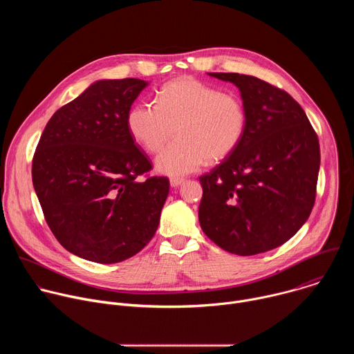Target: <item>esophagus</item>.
<instances>
[{
    "label": "esophagus",
    "instance_id": "34e87169",
    "mask_svg": "<svg viewBox=\"0 0 354 354\" xmlns=\"http://www.w3.org/2000/svg\"><path fill=\"white\" fill-rule=\"evenodd\" d=\"M182 182H183L182 178H171V180H169V183H171L172 187H178Z\"/></svg>",
    "mask_w": 354,
    "mask_h": 354
}]
</instances>
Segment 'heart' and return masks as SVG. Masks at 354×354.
I'll list each match as a JSON object with an SVG mask.
<instances>
[{
	"label": "heart",
	"mask_w": 354,
	"mask_h": 354,
	"mask_svg": "<svg viewBox=\"0 0 354 354\" xmlns=\"http://www.w3.org/2000/svg\"><path fill=\"white\" fill-rule=\"evenodd\" d=\"M127 127L133 138L151 154H156L161 174L183 176L197 171L207 160L220 162L241 144L248 112L243 100L230 92L185 77L162 86L157 104L141 102L131 108Z\"/></svg>",
	"instance_id": "1"
}]
</instances>
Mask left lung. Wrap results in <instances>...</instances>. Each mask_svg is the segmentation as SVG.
Returning <instances> with one entry per match:
<instances>
[{
  "instance_id": "obj_1",
  "label": "left lung",
  "mask_w": 354,
  "mask_h": 354,
  "mask_svg": "<svg viewBox=\"0 0 354 354\" xmlns=\"http://www.w3.org/2000/svg\"><path fill=\"white\" fill-rule=\"evenodd\" d=\"M210 75L239 88L248 127L234 153L198 178L200 227L230 254L258 255L308 220L321 164L318 136L286 91L252 75Z\"/></svg>"
}]
</instances>
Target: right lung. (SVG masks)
<instances>
[{
	"label": "right lung",
	"instance_id": "obj_1",
	"mask_svg": "<svg viewBox=\"0 0 354 354\" xmlns=\"http://www.w3.org/2000/svg\"><path fill=\"white\" fill-rule=\"evenodd\" d=\"M145 86L137 78L96 81L50 118L36 147L32 180L44 220L82 259L126 261L158 228L169 180L148 176L153 165L127 127Z\"/></svg>",
	"mask_w": 354,
	"mask_h": 354
}]
</instances>
